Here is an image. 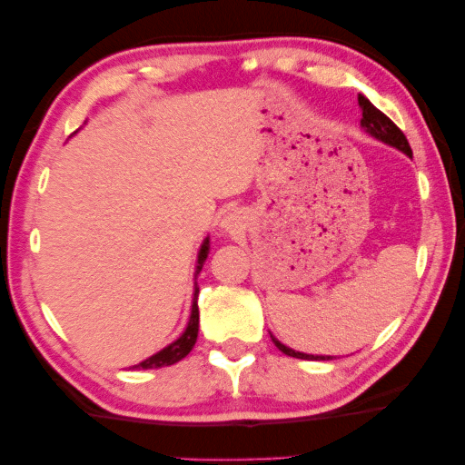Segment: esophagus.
<instances>
[{"instance_id":"obj_1","label":"esophagus","mask_w":465,"mask_h":465,"mask_svg":"<svg viewBox=\"0 0 465 465\" xmlns=\"http://www.w3.org/2000/svg\"><path fill=\"white\" fill-rule=\"evenodd\" d=\"M224 226H226V228H228V226H231V224H228V223H226V224H224Z\"/></svg>"}]
</instances>
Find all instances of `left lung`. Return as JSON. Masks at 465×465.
<instances>
[{
  "mask_svg": "<svg viewBox=\"0 0 465 465\" xmlns=\"http://www.w3.org/2000/svg\"><path fill=\"white\" fill-rule=\"evenodd\" d=\"M357 102H360V108H361V126L366 128V133L372 134V137L381 139L382 143H387L391 147H397L399 152H403L405 155H411V147L410 143H407L405 134L401 128H399L392 120L387 116V114H382L378 108H374L372 104L368 102L366 97L360 95L357 97ZM274 341V345L281 349L284 355H291V357H297V360H332L331 355H307V353H299L295 349H289L287 345H282L281 341Z\"/></svg>",
  "mask_w": 465,
  "mask_h": 465,
  "instance_id": "1",
  "label": "left lung"
}]
</instances>
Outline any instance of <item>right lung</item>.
<instances>
[{"mask_svg":"<svg viewBox=\"0 0 465 465\" xmlns=\"http://www.w3.org/2000/svg\"><path fill=\"white\" fill-rule=\"evenodd\" d=\"M208 249H210V241L205 239L203 245H202V252H199V260H197V274L199 270H202L205 257H208ZM197 292L199 289H195V302H193L191 307V318H189V324H187V331H184L181 337H178L173 345H168L166 349H162L152 357H147L145 361L137 363V366H133V370H149V368H163V366H173V363L181 361L183 357H187L189 351L195 345L197 341V332H199V307H197Z\"/></svg>","mask_w":465,"mask_h":465,"instance_id":"1","label":"right lung"}]
</instances>
